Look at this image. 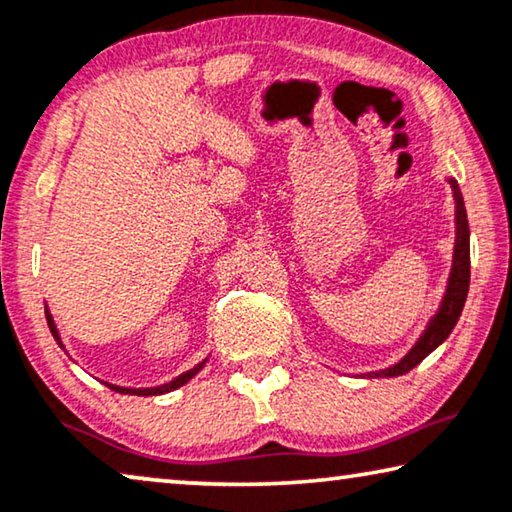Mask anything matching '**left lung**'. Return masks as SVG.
Wrapping results in <instances>:
<instances>
[{
	"label": "left lung",
	"mask_w": 512,
	"mask_h": 512,
	"mask_svg": "<svg viewBox=\"0 0 512 512\" xmlns=\"http://www.w3.org/2000/svg\"><path fill=\"white\" fill-rule=\"evenodd\" d=\"M448 182H450V187H453V196H455L457 235H455L453 270H450V277H448L446 295H443V302H441L439 311H436L432 321H429L427 330L422 332L416 346H413L411 351L397 362V365H392L388 369H381V372H369V376H402L406 372H411V369L420 365V362L425 360L436 346L446 342L448 335L455 328V323L459 321V314H462L464 302H466V293H469V279H471L469 219H466V207H464L462 191H459V184L453 180V177H450Z\"/></svg>",
	"instance_id": "1"
}]
</instances>
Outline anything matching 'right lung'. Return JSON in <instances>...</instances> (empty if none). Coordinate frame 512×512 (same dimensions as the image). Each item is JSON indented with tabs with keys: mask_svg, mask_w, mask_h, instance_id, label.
Here are the masks:
<instances>
[{
	"mask_svg": "<svg viewBox=\"0 0 512 512\" xmlns=\"http://www.w3.org/2000/svg\"><path fill=\"white\" fill-rule=\"evenodd\" d=\"M46 321H48V328H50V332H53L55 342H57L59 346H62V339H59V332H57V325H55V321H53V314H50L48 307H46ZM203 365H205V360H203V362H198V365H196L194 369H189V372L180 374V376H177V379H173L170 383L157 385V388H120V385H110V383H108V388H110V390H115V392H122V395H143V397H147V395H164V392L177 390V388H180V385H184L187 381L194 379V376L203 369Z\"/></svg>",
	"mask_w": 512,
	"mask_h": 512,
	"instance_id": "right-lung-1",
	"label": "right lung"
}]
</instances>
